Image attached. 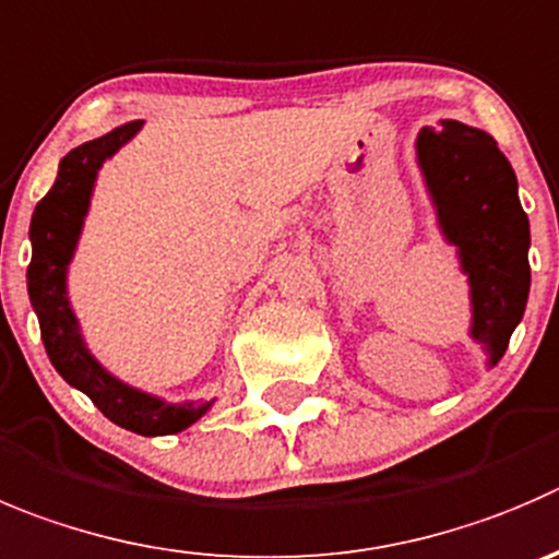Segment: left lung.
Listing matches in <instances>:
<instances>
[{"mask_svg": "<svg viewBox=\"0 0 559 559\" xmlns=\"http://www.w3.org/2000/svg\"><path fill=\"white\" fill-rule=\"evenodd\" d=\"M417 164L444 241L469 283V337L502 359L530 296V219L519 183L493 136L459 120L417 134Z\"/></svg>", "mask_w": 559, "mask_h": 559, "instance_id": "left-lung-1", "label": "left lung"}]
</instances>
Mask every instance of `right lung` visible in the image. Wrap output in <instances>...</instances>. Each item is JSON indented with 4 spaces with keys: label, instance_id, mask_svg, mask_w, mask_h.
<instances>
[{
    "label": "right lung",
    "instance_id": "add662e5",
    "mask_svg": "<svg viewBox=\"0 0 559 559\" xmlns=\"http://www.w3.org/2000/svg\"><path fill=\"white\" fill-rule=\"evenodd\" d=\"M140 129L142 120L126 123L98 140L73 147L62 158L55 186L32 214V263L26 269V290L40 323L46 354L57 373L84 392L100 408V414L120 428L140 436H169L194 425L214 406V401L167 403L111 376L90 354L79 318L68 299V265L82 236L98 169L131 136H136Z\"/></svg>",
    "mask_w": 559,
    "mask_h": 559
}]
</instances>
